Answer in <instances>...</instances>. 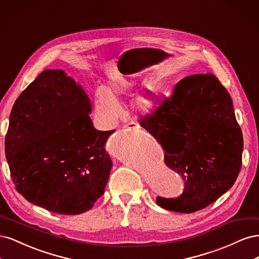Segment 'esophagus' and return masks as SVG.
I'll list each match as a JSON object with an SVG mask.
<instances>
[{"mask_svg": "<svg viewBox=\"0 0 259 259\" xmlns=\"http://www.w3.org/2000/svg\"><path fill=\"white\" fill-rule=\"evenodd\" d=\"M137 127H139V124H137V123H135V122H130L128 124L124 125V128H125V130H135V128H137Z\"/></svg>", "mask_w": 259, "mask_h": 259, "instance_id": "1", "label": "esophagus"}]
</instances>
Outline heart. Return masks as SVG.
I'll return each instance as SVG.
<instances>
[{
	"instance_id": "heart-1",
	"label": "heart",
	"mask_w": 259,
	"mask_h": 259,
	"mask_svg": "<svg viewBox=\"0 0 259 259\" xmlns=\"http://www.w3.org/2000/svg\"><path fill=\"white\" fill-rule=\"evenodd\" d=\"M135 82L122 74L112 75L103 89L96 92L94 115L99 125L104 127L112 126L120 116L121 98L130 96L134 90ZM159 96V86L152 82L132 100L133 110L140 114L151 111L156 105Z\"/></svg>"
}]
</instances>
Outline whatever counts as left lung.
<instances>
[{
	"label": "left lung",
	"instance_id": "left-lung-1",
	"mask_svg": "<svg viewBox=\"0 0 259 259\" xmlns=\"http://www.w3.org/2000/svg\"><path fill=\"white\" fill-rule=\"evenodd\" d=\"M140 126L161 144L165 164L185 182L180 197L156 198L161 207L193 213L221 198L237 180L243 136L229 93L214 74L184 77L170 98L143 116Z\"/></svg>",
	"mask_w": 259,
	"mask_h": 259
}]
</instances>
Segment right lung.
I'll list each match as a JSON object with an SVG mask.
<instances>
[{
  "instance_id": "right-lung-1",
  "label": "right lung",
  "mask_w": 259,
  "mask_h": 259,
  "mask_svg": "<svg viewBox=\"0 0 259 259\" xmlns=\"http://www.w3.org/2000/svg\"><path fill=\"white\" fill-rule=\"evenodd\" d=\"M91 101L64 70L46 69L13 106L5 154L17 191L53 213L77 215L105 192L112 161Z\"/></svg>"
}]
</instances>
